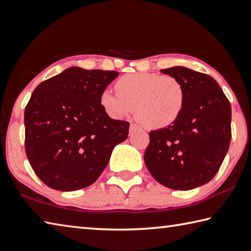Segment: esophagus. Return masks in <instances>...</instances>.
<instances>
[{"mask_svg":"<svg viewBox=\"0 0 251 251\" xmlns=\"http://www.w3.org/2000/svg\"><path fill=\"white\" fill-rule=\"evenodd\" d=\"M138 129H139V126L137 125H134V123H131V126H130V132L131 133L134 132V131H137Z\"/></svg>","mask_w":251,"mask_h":251,"instance_id":"1","label":"esophagus"}]
</instances>
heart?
Returning a JSON list of instances; mask_svg holds the SVG:
<instances>
[{"label": "heart", "mask_w": 251, "mask_h": 251, "mask_svg": "<svg viewBox=\"0 0 251 251\" xmlns=\"http://www.w3.org/2000/svg\"><path fill=\"white\" fill-rule=\"evenodd\" d=\"M117 92L104 89L100 104L114 119L133 111L137 120L149 129H161L177 120L185 104L186 94L178 79L154 73H135L122 76Z\"/></svg>", "instance_id": "b5f03b06"}]
</instances>
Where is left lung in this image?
Wrapping results in <instances>:
<instances>
[{
  "label": "left lung",
  "instance_id": "8db88e82",
  "mask_svg": "<svg viewBox=\"0 0 251 251\" xmlns=\"http://www.w3.org/2000/svg\"><path fill=\"white\" fill-rule=\"evenodd\" d=\"M161 73L181 81L186 100L176 121L149 133L144 162L162 185L193 190L208 183L225 159L231 139V107L208 75L182 66Z\"/></svg>",
  "mask_w": 251,
  "mask_h": 251
}]
</instances>
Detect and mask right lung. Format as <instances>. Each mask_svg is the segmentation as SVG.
I'll return each mask as SVG.
<instances>
[{
  "mask_svg": "<svg viewBox=\"0 0 251 251\" xmlns=\"http://www.w3.org/2000/svg\"><path fill=\"white\" fill-rule=\"evenodd\" d=\"M119 76L70 67L35 88L25 108V151L34 172L61 192L94 184L130 123L110 118L100 95Z\"/></svg>",
  "mask_w": 251,
  "mask_h": 251,
  "instance_id": "right-lung-1",
  "label": "right lung"
}]
</instances>
